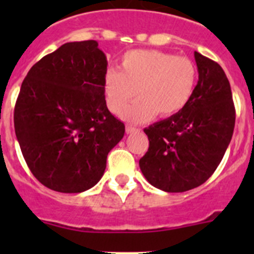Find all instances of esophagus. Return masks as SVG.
Instances as JSON below:
<instances>
[{"mask_svg": "<svg viewBox=\"0 0 254 254\" xmlns=\"http://www.w3.org/2000/svg\"><path fill=\"white\" fill-rule=\"evenodd\" d=\"M138 128H136V127H132V126H127L126 127V132L127 133H134V132H137Z\"/></svg>", "mask_w": 254, "mask_h": 254, "instance_id": "obj_1", "label": "esophagus"}]
</instances>
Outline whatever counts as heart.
<instances>
[{
    "instance_id": "b5f03b06",
    "label": "heart",
    "mask_w": 254,
    "mask_h": 254,
    "mask_svg": "<svg viewBox=\"0 0 254 254\" xmlns=\"http://www.w3.org/2000/svg\"><path fill=\"white\" fill-rule=\"evenodd\" d=\"M197 82V67L188 57L156 49H138L123 56L121 71L108 69L104 95L112 113L122 116L136 96L140 99L126 113L131 122H145L155 113L169 117L190 100Z\"/></svg>"
}]
</instances>
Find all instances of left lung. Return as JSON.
<instances>
[{"label": "left lung", "mask_w": 254, "mask_h": 254, "mask_svg": "<svg viewBox=\"0 0 254 254\" xmlns=\"http://www.w3.org/2000/svg\"><path fill=\"white\" fill-rule=\"evenodd\" d=\"M198 81L182 111L145 128L149 150L140 169L150 185L186 192L205 183L232 140L235 108L232 89L217 62L194 52Z\"/></svg>", "instance_id": "8db88e82"}]
</instances>
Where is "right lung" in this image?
I'll use <instances>...</instances> for the list:
<instances>
[{"mask_svg":"<svg viewBox=\"0 0 254 254\" xmlns=\"http://www.w3.org/2000/svg\"><path fill=\"white\" fill-rule=\"evenodd\" d=\"M107 57L95 40L71 42L31 67L13 125L33 176L49 190L80 193L100 181L125 125L108 111Z\"/></svg>","mask_w":254,"mask_h":254,"instance_id":"right-lung-1","label":"right lung"}]
</instances>
